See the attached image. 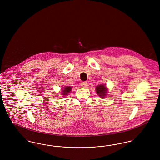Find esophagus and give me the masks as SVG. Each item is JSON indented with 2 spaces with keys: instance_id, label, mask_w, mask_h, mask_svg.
<instances>
[{
  "instance_id": "obj_1",
  "label": "esophagus",
  "mask_w": 160,
  "mask_h": 160,
  "mask_svg": "<svg viewBox=\"0 0 160 160\" xmlns=\"http://www.w3.org/2000/svg\"><path fill=\"white\" fill-rule=\"evenodd\" d=\"M88 82H82L81 83H80V85L82 86V87H83V88H86L87 86H88Z\"/></svg>"
}]
</instances>
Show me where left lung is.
I'll return each mask as SVG.
<instances>
[{
	"label": "left lung",
	"instance_id": "1",
	"mask_svg": "<svg viewBox=\"0 0 160 160\" xmlns=\"http://www.w3.org/2000/svg\"><path fill=\"white\" fill-rule=\"evenodd\" d=\"M96 92L101 98H104L107 93V88L105 84H99L96 87Z\"/></svg>",
	"mask_w": 160,
	"mask_h": 160
}]
</instances>
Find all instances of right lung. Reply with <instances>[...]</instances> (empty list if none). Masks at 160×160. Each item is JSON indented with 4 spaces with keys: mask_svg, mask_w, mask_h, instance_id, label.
<instances>
[{
    "mask_svg": "<svg viewBox=\"0 0 160 160\" xmlns=\"http://www.w3.org/2000/svg\"><path fill=\"white\" fill-rule=\"evenodd\" d=\"M71 89H72V87H71V86L65 87L64 89L62 91V97H65L69 93V92L71 91Z\"/></svg>",
    "mask_w": 160,
    "mask_h": 160,
    "instance_id": "1",
    "label": "right lung"
}]
</instances>
